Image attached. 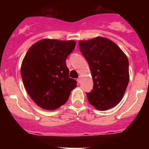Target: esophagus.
Returning a JSON list of instances; mask_svg holds the SVG:
<instances>
[{
  "instance_id": "34e87169",
  "label": "esophagus",
  "mask_w": 149,
  "mask_h": 149,
  "mask_svg": "<svg viewBox=\"0 0 149 149\" xmlns=\"http://www.w3.org/2000/svg\"><path fill=\"white\" fill-rule=\"evenodd\" d=\"M77 83H78V84H80V83H81V77H79V78H77Z\"/></svg>"
}]
</instances>
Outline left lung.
<instances>
[{
  "mask_svg": "<svg viewBox=\"0 0 149 149\" xmlns=\"http://www.w3.org/2000/svg\"><path fill=\"white\" fill-rule=\"evenodd\" d=\"M79 48L89 63L93 89L86 93L97 110H109L119 103L129 82L127 57L119 46L107 38L79 42Z\"/></svg>",
  "mask_w": 149,
  "mask_h": 149,
  "instance_id": "8db88e82",
  "label": "left lung"
}]
</instances>
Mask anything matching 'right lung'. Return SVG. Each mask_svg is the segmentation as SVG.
Instances as JSON below:
<instances>
[{
	"label": "right lung",
	"mask_w": 149,
	"mask_h": 149,
	"mask_svg": "<svg viewBox=\"0 0 149 149\" xmlns=\"http://www.w3.org/2000/svg\"><path fill=\"white\" fill-rule=\"evenodd\" d=\"M73 40L44 39L27 51L21 67L24 86L30 97L45 110H56L68 100L77 81L68 77L67 56L75 48Z\"/></svg>",
	"instance_id": "1"
}]
</instances>
